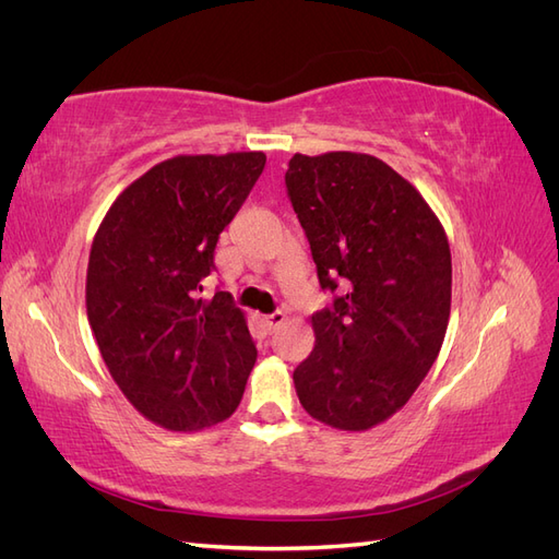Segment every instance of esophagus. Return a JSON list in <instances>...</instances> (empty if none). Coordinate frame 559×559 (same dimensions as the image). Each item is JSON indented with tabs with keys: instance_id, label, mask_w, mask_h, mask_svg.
<instances>
[{
	"instance_id": "34e87169",
	"label": "esophagus",
	"mask_w": 559,
	"mask_h": 559,
	"mask_svg": "<svg viewBox=\"0 0 559 559\" xmlns=\"http://www.w3.org/2000/svg\"><path fill=\"white\" fill-rule=\"evenodd\" d=\"M284 321H286V314H284L282 310H275L273 314H267V317H265V324H267V329H270V331L280 329V326L284 324Z\"/></svg>"
}]
</instances>
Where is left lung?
Here are the masks:
<instances>
[{
	"label": "left lung",
	"instance_id": "left-lung-1",
	"mask_svg": "<svg viewBox=\"0 0 559 559\" xmlns=\"http://www.w3.org/2000/svg\"><path fill=\"white\" fill-rule=\"evenodd\" d=\"M286 193L333 294L294 370L300 405L343 431L401 411L441 352L452 296L445 230L427 200L368 154H296Z\"/></svg>",
	"mask_w": 559,
	"mask_h": 559
}]
</instances>
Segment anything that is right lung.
I'll return each mask as SVG.
<instances>
[{
  "mask_svg": "<svg viewBox=\"0 0 559 559\" xmlns=\"http://www.w3.org/2000/svg\"><path fill=\"white\" fill-rule=\"evenodd\" d=\"M265 167L263 151L175 156L114 200L91 247L86 310L126 399L170 431L218 425L257 361L228 292L202 298L218 235Z\"/></svg>",
  "mask_w": 559,
  "mask_h": 559,
  "instance_id": "right-lung-1",
  "label": "right lung"
}]
</instances>
